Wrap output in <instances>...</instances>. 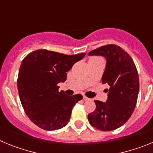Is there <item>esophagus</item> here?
Wrapping results in <instances>:
<instances>
[{
    "instance_id": "obj_1",
    "label": "esophagus",
    "mask_w": 153,
    "mask_h": 153,
    "mask_svg": "<svg viewBox=\"0 0 153 153\" xmlns=\"http://www.w3.org/2000/svg\"><path fill=\"white\" fill-rule=\"evenodd\" d=\"M83 100L86 101V100H90V99L87 98V97H83Z\"/></svg>"
}]
</instances>
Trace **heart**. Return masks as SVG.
<instances>
[{"label": "heart", "instance_id": "b5f03b06", "mask_svg": "<svg viewBox=\"0 0 153 153\" xmlns=\"http://www.w3.org/2000/svg\"><path fill=\"white\" fill-rule=\"evenodd\" d=\"M92 59H95V58H92Z\"/></svg>", "mask_w": 153, "mask_h": 153}]
</instances>
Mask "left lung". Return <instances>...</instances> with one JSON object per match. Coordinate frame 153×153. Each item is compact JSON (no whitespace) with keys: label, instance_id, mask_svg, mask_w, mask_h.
Returning a JSON list of instances; mask_svg holds the SVG:
<instances>
[{"label":"left lung","instance_id":"8db88e82","mask_svg":"<svg viewBox=\"0 0 153 153\" xmlns=\"http://www.w3.org/2000/svg\"><path fill=\"white\" fill-rule=\"evenodd\" d=\"M89 55L106 58L102 83L109 86L106 102L94 101L96 109L88 115L89 122L100 130H114L128 121L136 107L140 90L137 70L128 53L114 44L99 47Z\"/></svg>","mask_w":153,"mask_h":153}]
</instances>
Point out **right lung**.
<instances>
[{
  "instance_id": "add662e5",
  "label": "right lung",
  "mask_w": 153,
  "mask_h": 153,
  "mask_svg": "<svg viewBox=\"0 0 153 153\" xmlns=\"http://www.w3.org/2000/svg\"><path fill=\"white\" fill-rule=\"evenodd\" d=\"M85 55L40 49L23 60L17 79L19 97L27 116L37 126L52 131L67 125L73 107L83 96L66 95L58 91L57 84L67 79V72Z\"/></svg>"
}]
</instances>
